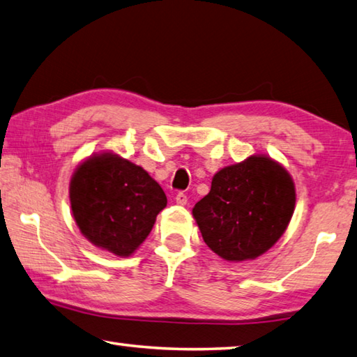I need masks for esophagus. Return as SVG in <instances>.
I'll use <instances>...</instances> for the list:
<instances>
[{"instance_id":"1","label":"esophagus","mask_w":357,"mask_h":357,"mask_svg":"<svg viewBox=\"0 0 357 357\" xmlns=\"http://www.w3.org/2000/svg\"><path fill=\"white\" fill-rule=\"evenodd\" d=\"M174 199H176V203H178V204H181V206L187 204V195H185L184 192H178V193H176V197H174Z\"/></svg>"}]
</instances>
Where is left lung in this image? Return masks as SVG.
I'll list each match as a JSON object with an SVG mask.
<instances>
[{
    "mask_svg": "<svg viewBox=\"0 0 357 357\" xmlns=\"http://www.w3.org/2000/svg\"><path fill=\"white\" fill-rule=\"evenodd\" d=\"M295 209V185L275 160L251 156L225 167L211 192L193 207L206 245L226 261L264 255L280 238Z\"/></svg>",
    "mask_w": 357,
    "mask_h": 357,
    "instance_id": "left-lung-1",
    "label": "left lung"
}]
</instances>
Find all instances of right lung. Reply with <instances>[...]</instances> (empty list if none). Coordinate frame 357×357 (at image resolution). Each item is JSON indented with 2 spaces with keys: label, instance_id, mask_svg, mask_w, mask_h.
<instances>
[{
  "label": "right lung",
  "instance_id": "right-lung-1",
  "mask_svg": "<svg viewBox=\"0 0 357 357\" xmlns=\"http://www.w3.org/2000/svg\"><path fill=\"white\" fill-rule=\"evenodd\" d=\"M70 203L76 225L90 242L129 256L151 232L167 197L144 168L106 153L77 167Z\"/></svg>",
  "mask_w": 357,
  "mask_h": 357
}]
</instances>
